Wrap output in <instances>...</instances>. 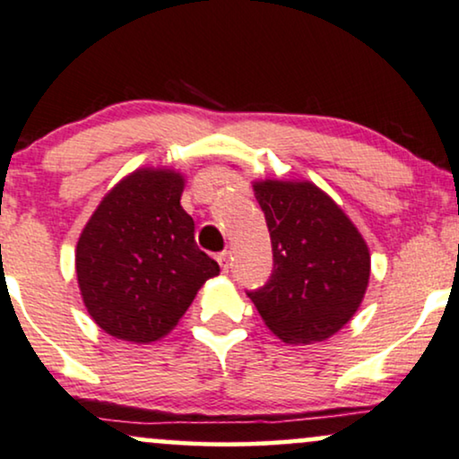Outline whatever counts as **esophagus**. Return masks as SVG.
<instances>
[{
  "label": "esophagus",
  "mask_w": 459,
  "mask_h": 459,
  "mask_svg": "<svg viewBox=\"0 0 459 459\" xmlns=\"http://www.w3.org/2000/svg\"><path fill=\"white\" fill-rule=\"evenodd\" d=\"M218 264L222 269V273H229V252L218 254Z\"/></svg>",
  "instance_id": "obj_1"
}]
</instances>
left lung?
Returning a JSON list of instances; mask_svg holds the SVG:
<instances>
[{
  "label": "left lung",
  "mask_w": 459,
  "mask_h": 459,
  "mask_svg": "<svg viewBox=\"0 0 459 459\" xmlns=\"http://www.w3.org/2000/svg\"><path fill=\"white\" fill-rule=\"evenodd\" d=\"M252 187L272 235L273 273L247 297L286 344L331 338L355 316L368 290L366 239L312 181L256 179Z\"/></svg>",
  "instance_id": "1"
}]
</instances>
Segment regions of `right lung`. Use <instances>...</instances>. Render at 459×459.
<instances>
[{
  "label": "right lung",
  "mask_w": 459,
  "mask_h": 459,
  "mask_svg": "<svg viewBox=\"0 0 459 459\" xmlns=\"http://www.w3.org/2000/svg\"><path fill=\"white\" fill-rule=\"evenodd\" d=\"M179 170L143 167L119 179L81 230L76 282L93 323L113 338L152 344L177 327L198 289L220 273L198 250L181 207Z\"/></svg>",
  "instance_id": "add662e5"
}]
</instances>
